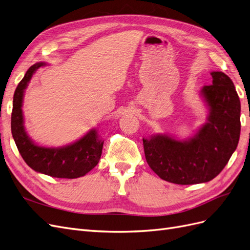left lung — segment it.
<instances>
[{"label": "left lung", "mask_w": 250, "mask_h": 250, "mask_svg": "<svg viewBox=\"0 0 250 250\" xmlns=\"http://www.w3.org/2000/svg\"><path fill=\"white\" fill-rule=\"evenodd\" d=\"M213 83L200 90L208 108L207 123L184 141L158 133L143 139L149 167L162 179L176 185L208 183L229 163L241 131V104L231 79L211 72Z\"/></svg>", "instance_id": "obj_1"}]
</instances>
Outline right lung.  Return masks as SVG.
<instances>
[{
  "label": "right lung",
  "mask_w": 250,
  "mask_h": 250,
  "mask_svg": "<svg viewBox=\"0 0 250 250\" xmlns=\"http://www.w3.org/2000/svg\"><path fill=\"white\" fill-rule=\"evenodd\" d=\"M44 62L29 67L13 96L11 132L22 160L34 171L57 178H78L94 169L100 161L104 141L99 139L97 129L89 130L81 139L62 147H43L35 144L26 132L22 116V99L25 89L33 74Z\"/></svg>",
  "instance_id": "right-lung-1"
}]
</instances>
